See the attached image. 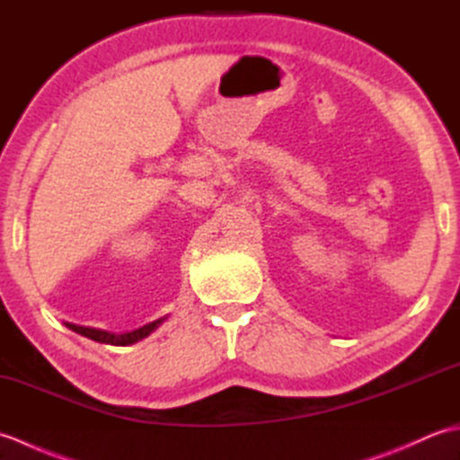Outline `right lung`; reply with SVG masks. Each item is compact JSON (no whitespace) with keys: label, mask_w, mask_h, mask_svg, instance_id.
Returning <instances> with one entry per match:
<instances>
[{"label":"right lung","mask_w":460,"mask_h":460,"mask_svg":"<svg viewBox=\"0 0 460 460\" xmlns=\"http://www.w3.org/2000/svg\"><path fill=\"white\" fill-rule=\"evenodd\" d=\"M165 318L160 320H154L150 324H146L138 330H132V332H124V334H112V332H106V330H99V328H86V326H76L71 324V322H65L66 328H71L76 334H81L84 338H91L94 341H101V344H111V346H128V344H136V341L150 336L152 332L158 328Z\"/></svg>","instance_id":"add662e5"}]
</instances>
